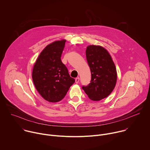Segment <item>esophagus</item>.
Segmentation results:
<instances>
[{"instance_id": "1", "label": "esophagus", "mask_w": 150, "mask_h": 150, "mask_svg": "<svg viewBox=\"0 0 150 150\" xmlns=\"http://www.w3.org/2000/svg\"><path fill=\"white\" fill-rule=\"evenodd\" d=\"M79 77L76 78H75V82H76V83H78L79 82Z\"/></svg>"}]
</instances>
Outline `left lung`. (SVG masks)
<instances>
[{
  "instance_id": "8db88e82",
  "label": "left lung",
  "mask_w": 150,
  "mask_h": 150,
  "mask_svg": "<svg viewBox=\"0 0 150 150\" xmlns=\"http://www.w3.org/2000/svg\"><path fill=\"white\" fill-rule=\"evenodd\" d=\"M85 52L91 80L82 89L91 100L99 101L108 97L115 88L116 68L109 53L102 46L90 45Z\"/></svg>"
}]
</instances>
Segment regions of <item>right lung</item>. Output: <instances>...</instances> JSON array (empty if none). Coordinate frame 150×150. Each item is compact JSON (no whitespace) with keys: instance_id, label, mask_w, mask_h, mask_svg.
I'll list each match as a JSON object with an SVG mask.
<instances>
[{"instance_id":"add662e5","label":"right lung","mask_w":150,"mask_h":150,"mask_svg":"<svg viewBox=\"0 0 150 150\" xmlns=\"http://www.w3.org/2000/svg\"><path fill=\"white\" fill-rule=\"evenodd\" d=\"M65 42L63 39L47 45L39 54L33 69L35 88L42 98L52 103L62 100L75 82L60 59Z\"/></svg>"}]
</instances>
